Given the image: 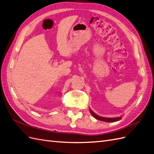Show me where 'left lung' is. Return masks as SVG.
<instances>
[{
	"instance_id": "left-lung-1",
	"label": "left lung",
	"mask_w": 154,
	"mask_h": 154,
	"mask_svg": "<svg viewBox=\"0 0 154 154\" xmlns=\"http://www.w3.org/2000/svg\"><path fill=\"white\" fill-rule=\"evenodd\" d=\"M90 113L92 114V115L96 118L97 120H101V121H103V122H115L116 121H119L122 119V117H116V118H105V117H102V116H100L97 115L96 114L94 113L91 109H90Z\"/></svg>"
}]
</instances>
